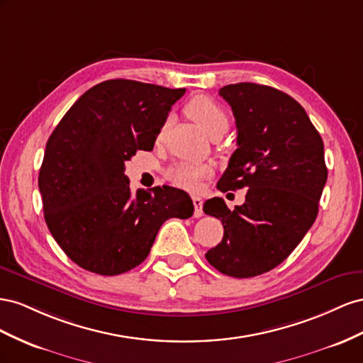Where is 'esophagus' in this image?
Returning a JSON list of instances; mask_svg holds the SVG:
<instances>
[{"label": "esophagus", "instance_id": "obj_1", "mask_svg": "<svg viewBox=\"0 0 363 363\" xmlns=\"http://www.w3.org/2000/svg\"><path fill=\"white\" fill-rule=\"evenodd\" d=\"M191 201H193V205H194V217H201L203 214L202 211V198H199V196H191Z\"/></svg>", "mask_w": 363, "mask_h": 363}]
</instances>
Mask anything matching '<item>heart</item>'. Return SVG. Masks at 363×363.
<instances>
[{
    "instance_id": "b5f03b06",
    "label": "heart",
    "mask_w": 363,
    "mask_h": 363,
    "mask_svg": "<svg viewBox=\"0 0 363 363\" xmlns=\"http://www.w3.org/2000/svg\"><path fill=\"white\" fill-rule=\"evenodd\" d=\"M185 113H187V116L198 124L210 138L223 135L228 129V124H230L225 109L219 103H216L213 99L206 96L193 97L187 105H185ZM164 130L165 128L160 130L158 140L162 138ZM206 174H208V169L203 167V165L179 162L174 164L173 167L167 170V179L185 190H196L199 187L201 179Z\"/></svg>"
}]
</instances>
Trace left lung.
Wrapping results in <instances>:
<instances>
[{
    "instance_id": "obj_1",
    "label": "left lung",
    "mask_w": 363,
    "mask_h": 363,
    "mask_svg": "<svg viewBox=\"0 0 363 363\" xmlns=\"http://www.w3.org/2000/svg\"><path fill=\"white\" fill-rule=\"evenodd\" d=\"M219 94L234 113L237 149L217 189L247 191L234 210L222 198L203 203L223 225L222 242L205 257L225 275L250 278L283 263L313 225L327 182L324 143L283 91L243 82Z\"/></svg>"
}]
</instances>
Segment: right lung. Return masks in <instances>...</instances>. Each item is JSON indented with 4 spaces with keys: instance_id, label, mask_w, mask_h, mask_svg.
<instances>
[{
    "instance_id": "1",
    "label": "right lung",
    "mask_w": 363,
    "mask_h": 363,
    "mask_svg": "<svg viewBox=\"0 0 363 363\" xmlns=\"http://www.w3.org/2000/svg\"><path fill=\"white\" fill-rule=\"evenodd\" d=\"M185 89L113 79L82 96L51 133L39 170L44 217L72 262L118 275L146 260L161 225L193 216L190 196L162 185L133 194L124 162L152 150Z\"/></svg>"
}]
</instances>
